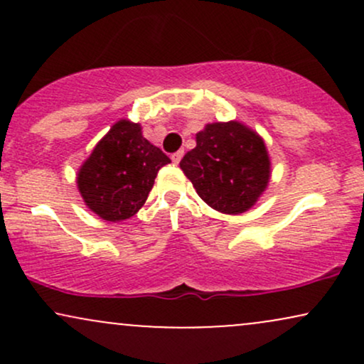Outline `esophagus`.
<instances>
[{
    "label": "esophagus",
    "mask_w": 364,
    "mask_h": 364,
    "mask_svg": "<svg viewBox=\"0 0 364 364\" xmlns=\"http://www.w3.org/2000/svg\"><path fill=\"white\" fill-rule=\"evenodd\" d=\"M183 150H178V152H174L173 156H171V161H173V164H179V161H181V157H183Z\"/></svg>",
    "instance_id": "1"
}]
</instances>
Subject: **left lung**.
I'll list each match as a JSON object with an SVG mask.
<instances>
[{
	"instance_id": "obj_1",
	"label": "left lung",
	"mask_w": 364,
	"mask_h": 364,
	"mask_svg": "<svg viewBox=\"0 0 364 364\" xmlns=\"http://www.w3.org/2000/svg\"><path fill=\"white\" fill-rule=\"evenodd\" d=\"M196 147L179 162L200 198L217 212L240 215L267 190L272 174L269 150L255 129L241 121L207 123Z\"/></svg>"
}]
</instances>
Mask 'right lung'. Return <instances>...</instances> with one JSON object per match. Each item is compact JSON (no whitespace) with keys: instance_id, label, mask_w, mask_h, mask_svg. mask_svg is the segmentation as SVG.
Instances as JSON below:
<instances>
[{"instance_id":"right-lung-1","label":"right lung","mask_w":364,"mask_h":364,"mask_svg":"<svg viewBox=\"0 0 364 364\" xmlns=\"http://www.w3.org/2000/svg\"><path fill=\"white\" fill-rule=\"evenodd\" d=\"M169 162L161 149L145 139L140 123L119 119L78 169V191L95 215L119 223L144 207L159 169Z\"/></svg>"}]
</instances>
